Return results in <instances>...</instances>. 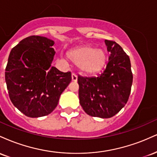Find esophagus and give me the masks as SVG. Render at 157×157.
I'll return each instance as SVG.
<instances>
[{
	"mask_svg": "<svg viewBox=\"0 0 157 157\" xmlns=\"http://www.w3.org/2000/svg\"><path fill=\"white\" fill-rule=\"evenodd\" d=\"M71 79H72V81L74 82H77V76L75 73H72L71 74Z\"/></svg>",
	"mask_w": 157,
	"mask_h": 157,
	"instance_id": "esophagus-1",
	"label": "esophagus"
}]
</instances>
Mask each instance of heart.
Returning <instances> with one entry per match:
<instances>
[{"mask_svg":"<svg viewBox=\"0 0 157 157\" xmlns=\"http://www.w3.org/2000/svg\"><path fill=\"white\" fill-rule=\"evenodd\" d=\"M70 59L78 65L80 71L88 75L100 71L107 61V55L102 49H97L91 46L76 48L68 53Z\"/></svg>","mask_w":157,"mask_h":157,"instance_id":"obj_1","label":"heart"}]
</instances>
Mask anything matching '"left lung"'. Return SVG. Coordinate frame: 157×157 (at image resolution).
<instances>
[{"label": "left lung", "mask_w": 157, "mask_h": 157, "mask_svg": "<svg viewBox=\"0 0 157 157\" xmlns=\"http://www.w3.org/2000/svg\"><path fill=\"white\" fill-rule=\"evenodd\" d=\"M110 52L105 69L97 77L78 75L79 99L82 109L91 117L110 118L127 103L133 82L131 61L121 46L105 40Z\"/></svg>", "instance_id": "1"}]
</instances>
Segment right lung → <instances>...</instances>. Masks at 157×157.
I'll list each match as a JSON object with an SVG mask.
<instances>
[{
    "mask_svg": "<svg viewBox=\"0 0 157 157\" xmlns=\"http://www.w3.org/2000/svg\"><path fill=\"white\" fill-rule=\"evenodd\" d=\"M55 42L32 35L20 41L9 56L5 80L13 105L29 117L51 113L71 81V71L51 66Z\"/></svg>",
    "mask_w": 157,
    "mask_h": 157,
    "instance_id": "1",
    "label": "right lung"
}]
</instances>
